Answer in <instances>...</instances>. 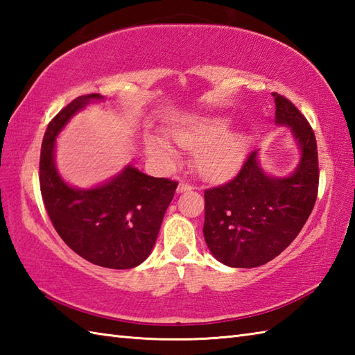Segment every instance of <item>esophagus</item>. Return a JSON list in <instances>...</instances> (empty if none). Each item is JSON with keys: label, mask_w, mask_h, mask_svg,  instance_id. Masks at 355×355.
Listing matches in <instances>:
<instances>
[{"label": "esophagus", "mask_w": 355, "mask_h": 355, "mask_svg": "<svg viewBox=\"0 0 355 355\" xmlns=\"http://www.w3.org/2000/svg\"><path fill=\"white\" fill-rule=\"evenodd\" d=\"M192 189H193V186H192V184L182 182V183L178 184V189H177V192H178V193H182V192H187V191H192Z\"/></svg>", "instance_id": "1"}]
</instances>
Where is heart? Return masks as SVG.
<instances>
[{"label":"heart","instance_id":"obj_1","mask_svg":"<svg viewBox=\"0 0 355 355\" xmlns=\"http://www.w3.org/2000/svg\"><path fill=\"white\" fill-rule=\"evenodd\" d=\"M230 130L229 119H192L173 130L172 139L180 148L197 154V168L202 177L221 178L239 168L247 154V139L241 134H230ZM146 150L163 164L178 162L177 150L157 135H148Z\"/></svg>","mask_w":355,"mask_h":355}]
</instances>
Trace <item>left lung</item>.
<instances>
[{
	"label": "left lung",
	"mask_w": 355,
	"mask_h": 355,
	"mask_svg": "<svg viewBox=\"0 0 355 355\" xmlns=\"http://www.w3.org/2000/svg\"><path fill=\"white\" fill-rule=\"evenodd\" d=\"M277 126H288L300 150L290 175L262 169L259 149L247 157L230 182L206 189V244L215 259L235 268H253L275 259L302 230L318 198V143L310 123L284 96L271 93Z\"/></svg>",
	"instance_id": "left-lung-1"
}]
</instances>
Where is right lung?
<instances>
[{"instance_id": "right-lung-1", "label": "right lung", "mask_w": 355, "mask_h": 355, "mask_svg": "<svg viewBox=\"0 0 355 355\" xmlns=\"http://www.w3.org/2000/svg\"><path fill=\"white\" fill-rule=\"evenodd\" d=\"M96 101L103 96H79L49 123L41 146V193L53 227L74 253L96 266L126 270L153 252L178 183L149 177L132 164L89 189L67 183L56 168V137L74 114Z\"/></svg>"}]
</instances>
